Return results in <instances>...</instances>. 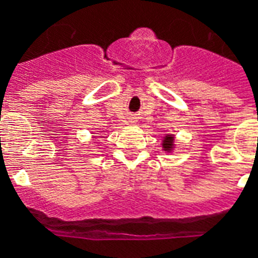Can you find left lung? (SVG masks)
I'll list each match as a JSON object with an SVG mask.
<instances>
[{"label": "left lung", "instance_id": "8db88e82", "mask_svg": "<svg viewBox=\"0 0 258 258\" xmlns=\"http://www.w3.org/2000/svg\"><path fill=\"white\" fill-rule=\"evenodd\" d=\"M162 151L166 154H172L175 150V135L174 134H166L162 138Z\"/></svg>", "mask_w": 258, "mask_h": 258}]
</instances>
